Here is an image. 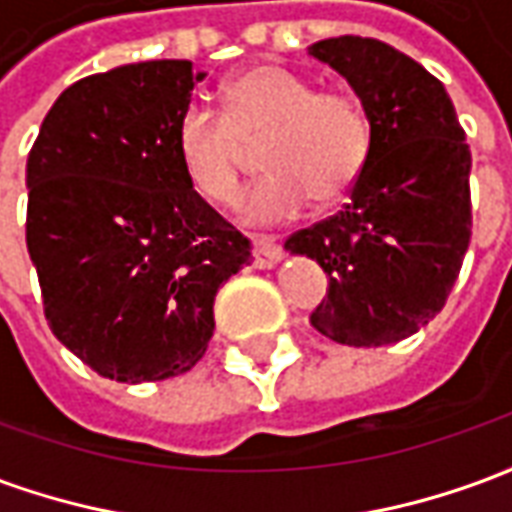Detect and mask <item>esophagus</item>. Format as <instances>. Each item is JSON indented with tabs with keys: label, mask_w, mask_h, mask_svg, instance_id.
Here are the masks:
<instances>
[{
	"label": "esophagus",
	"mask_w": 512,
	"mask_h": 512,
	"mask_svg": "<svg viewBox=\"0 0 512 512\" xmlns=\"http://www.w3.org/2000/svg\"><path fill=\"white\" fill-rule=\"evenodd\" d=\"M282 260V246L274 238H255L252 241V263L255 268H271Z\"/></svg>",
	"instance_id": "obj_1"
}]
</instances>
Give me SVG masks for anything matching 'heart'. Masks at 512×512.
I'll return each instance as SVG.
<instances>
[{"label":"heart","instance_id":"heart-1","mask_svg":"<svg viewBox=\"0 0 512 512\" xmlns=\"http://www.w3.org/2000/svg\"><path fill=\"white\" fill-rule=\"evenodd\" d=\"M224 117L189 106L175 131L183 175L202 200L227 208L241 197L244 142L266 134L268 175L244 205L246 222L271 224L310 200L329 205L351 189L370 150V126L356 98L318 90L279 65H255L222 87Z\"/></svg>","mask_w":512,"mask_h":512}]
</instances>
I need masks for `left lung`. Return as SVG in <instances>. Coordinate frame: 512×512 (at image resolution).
<instances>
[{
    "mask_svg": "<svg viewBox=\"0 0 512 512\" xmlns=\"http://www.w3.org/2000/svg\"><path fill=\"white\" fill-rule=\"evenodd\" d=\"M310 57L351 84L370 150L351 202L285 241L315 260L329 290L312 326L334 343L378 348L428 326L444 307L472 238L466 145L444 84L389 43L343 35Z\"/></svg>",
    "mask_w": 512,
    "mask_h": 512,
    "instance_id": "obj_1",
    "label": "left lung"
}]
</instances>
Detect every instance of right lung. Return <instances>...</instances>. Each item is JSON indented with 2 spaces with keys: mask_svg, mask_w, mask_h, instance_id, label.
<instances>
[{
  "mask_svg": "<svg viewBox=\"0 0 512 512\" xmlns=\"http://www.w3.org/2000/svg\"><path fill=\"white\" fill-rule=\"evenodd\" d=\"M205 73L120 65L54 101L27 158V249L51 332L98 376L142 384L197 365L213 299L249 241L183 175L175 131Z\"/></svg>",
  "mask_w": 512,
  "mask_h": 512,
  "instance_id": "obj_1",
  "label": "right lung"
}]
</instances>
